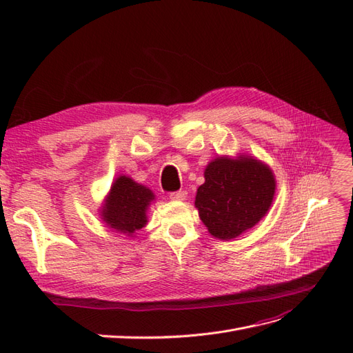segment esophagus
Here are the masks:
<instances>
[{"mask_svg": "<svg viewBox=\"0 0 353 353\" xmlns=\"http://www.w3.org/2000/svg\"><path fill=\"white\" fill-rule=\"evenodd\" d=\"M169 197H170V200L183 201V200H185V197H187V191H184V190L175 191V193H170V194H169Z\"/></svg>", "mask_w": 353, "mask_h": 353, "instance_id": "34e87169", "label": "esophagus"}]
</instances>
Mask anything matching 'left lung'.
<instances>
[{"label": "left lung", "instance_id": "left-lung-1", "mask_svg": "<svg viewBox=\"0 0 353 353\" xmlns=\"http://www.w3.org/2000/svg\"><path fill=\"white\" fill-rule=\"evenodd\" d=\"M275 178L270 166L252 156L216 157L197 188L199 216L215 239L231 240L254 227L270 210Z\"/></svg>", "mask_w": 353, "mask_h": 353}]
</instances>
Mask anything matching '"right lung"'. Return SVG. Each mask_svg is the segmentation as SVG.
Wrapping results in <instances>:
<instances>
[{
    "label": "right lung",
    "mask_w": 353,
    "mask_h": 353,
    "mask_svg": "<svg viewBox=\"0 0 353 353\" xmlns=\"http://www.w3.org/2000/svg\"><path fill=\"white\" fill-rule=\"evenodd\" d=\"M154 200L152 190L130 176L116 178L101 209V219L122 234L131 236L147 223V208Z\"/></svg>",
    "instance_id": "add662e5"
}]
</instances>
